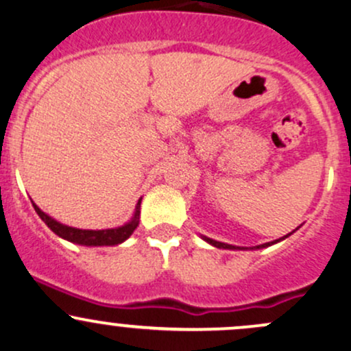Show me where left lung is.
<instances>
[{
    "label": "left lung",
    "mask_w": 351,
    "mask_h": 351,
    "mask_svg": "<svg viewBox=\"0 0 351 351\" xmlns=\"http://www.w3.org/2000/svg\"><path fill=\"white\" fill-rule=\"evenodd\" d=\"M300 228V226H298ZM296 228V230H298ZM293 233V232H291ZM291 233H288L287 237H283V238H280V240H275V241H269V243H263V245H258V246H255L256 250H260V248H267V246H269V245H275V243H278V241H282V240H285V238H288L290 237ZM203 240L206 241V243H210V245H213V246H217V248H223V250H246V248H240V246H233V245H226V243H221V241H217V240H211V238H208V237H202ZM253 250V248H252Z\"/></svg>",
    "instance_id": "obj_1"
}]
</instances>
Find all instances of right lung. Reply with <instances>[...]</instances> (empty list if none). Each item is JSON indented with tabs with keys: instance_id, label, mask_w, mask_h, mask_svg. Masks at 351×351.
Listing matches in <instances>:
<instances>
[{
	"instance_id": "add662e5",
	"label": "right lung",
	"mask_w": 351,
	"mask_h": 351,
	"mask_svg": "<svg viewBox=\"0 0 351 351\" xmlns=\"http://www.w3.org/2000/svg\"><path fill=\"white\" fill-rule=\"evenodd\" d=\"M140 205H141V198L138 199L136 208H134L133 218L130 219L128 223H125L123 226H118V228L82 230V228H73V226L63 225V223L56 221L55 218L46 215L45 211H41L40 208L33 203L34 211L38 213V217L43 219L53 233H56L58 237L63 238V240L71 241V243L84 245V246H113V245L123 243L125 240H128V238L132 237V233L136 230L138 223H140Z\"/></svg>"
}]
</instances>
